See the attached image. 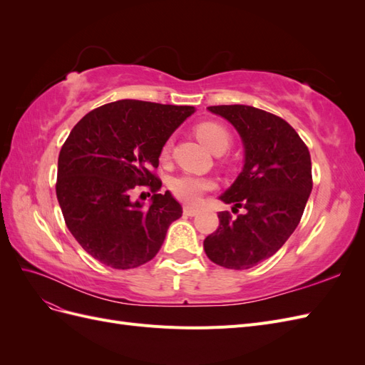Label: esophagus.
Segmentation results:
<instances>
[{"instance_id":"1","label":"esophagus","mask_w":365,"mask_h":365,"mask_svg":"<svg viewBox=\"0 0 365 365\" xmlns=\"http://www.w3.org/2000/svg\"><path fill=\"white\" fill-rule=\"evenodd\" d=\"M184 215L187 216H196L197 215V208L192 205H184Z\"/></svg>"}]
</instances>
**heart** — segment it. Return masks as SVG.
<instances>
[{
    "mask_svg": "<svg viewBox=\"0 0 365 365\" xmlns=\"http://www.w3.org/2000/svg\"><path fill=\"white\" fill-rule=\"evenodd\" d=\"M197 138H200L204 145L212 149L216 153H222L228 150L231 146V135L225 126L216 121H202V123L195 128ZM170 153V140H168L161 148V158L165 160ZM215 187V181L205 178V176H197L192 173H182L175 176L170 181V190L173 195L181 201L195 204L200 201V197L212 190Z\"/></svg>",
    "mask_w": 365,
    "mask_h": 365,
    "instance_id": "heart-1",
    "label": "heart"
}]
</instances>
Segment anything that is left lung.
Here are the masks:
<instances>
[{
    "label": "left lung",
    "instance_id": "8db88e82",
    "mask_svg": "<svg viewBox=\"0 0 365 365\" xmlns=\"http://www.w3.org/2000/svg\"><path fill=\"white\" fill-rule=\"evenodd\" d=\"M244 141L245 164L220 201L219 227L204 240L207 257L228 269H248L277 252L300 224L312 190V163L304 141L282 117L247 105L208 106Z\"/></svg>",
    "mask_w": 365,
    "mask_h": 365
}]
</instances>
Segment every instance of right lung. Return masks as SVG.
<instances>
[{
    "label": "right lung",
    "instance_id": "add662e5",
    "mask_svg": "<svg viewBox=\"0 0 365 365\" xmlns=\"http://www.w3.org/2000/svg\"><path fill=\"white\" fill-rule=\"evenodd\" d=\"M195 113L193 106L118 101L98 106L77 123L58 160L56 196L81 247L115 269L137 268L160 251L182 207L158 193L161 148ZM137 185L149 186L153 204L130 201Z\"/></svg>",
    "mask_w": 365,
    "mask_h": 365
}]
</instances>
